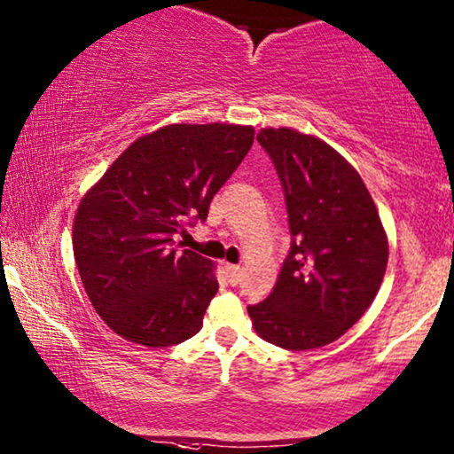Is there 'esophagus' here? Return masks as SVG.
<instances>
[{
  "mask_svg": "<svg viewBox=\"0 0 454 454\" xmlns=\"http://www.w3.org/2000/svg\"><path fill=\"white\" fill-rule=\"evenodd\" d=\"M225 270H227V280L229 285L235 286L241 278V268L235 266V264H225Z\"/></svg>",
  "mask_w": 454,
  "mask_h": 454,
  "instance_id": "obj_1",
  "label": "esophagus"
}]
</instances>
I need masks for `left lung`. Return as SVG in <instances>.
<instances>
[{
    "label": "left lung",
    "instance_id": "left-lung-1",
    "mask_svg": "<svg viewBox=\"0 0 454 454\" xmlns=\"http://www.w3.org/2000/svg\"><path fill=\"white\" fill-rule=\"evenodd\" d=\"M258 141L285 188L293 243L249 319L285 350L327 346L363 317L383 282L389 241L379 208L352 163L319 137L266 127Z\"/></svg>",
    "mask_w": 454,
    "mask_h": 454
}]
</instances>
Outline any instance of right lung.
<instances>
[{
  "mask_svg": "<svg viewBox=\"0 0 454 454\" xmlns=\"http://www.w3.org/2000/svg\"><path fill=\"white\" fill-rule=\"evenodd\" d=\"M254 143L249 124L174 122L139 137L77 207L74 255L85 293L110 330L161 348L192 338L219 291L216 266L176 249L188 216L208 205Z\"/></svg>",
  "mask_w": 454,
  "mask_h": 454,
  "instance_id": "1",
  "label": "right lung"
}]
</instances>
